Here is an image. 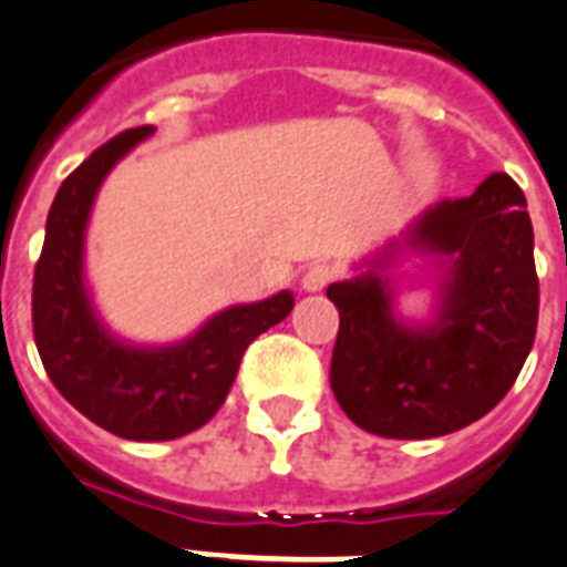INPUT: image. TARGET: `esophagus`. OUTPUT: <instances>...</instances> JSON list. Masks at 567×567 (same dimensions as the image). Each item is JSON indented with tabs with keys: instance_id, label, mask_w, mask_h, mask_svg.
<instances>
[{
	"instance_id": "1",
	"label": "esophagus",
	"mask_w": 567,
	"mask_h": 567,
	"mask_svg": "<svg viewBox=\"0 0 567 567\" xmlns=\"http://www.w3.org/2000/svg\"><path fill=\"white\" fill-rule=\"evenodd\" d=\"M332 279V270L327 265H312L306 274H302L300 285H302V291H309V293H318L323 291L327 285H330Z\"/></svg>"
}]
</instances>
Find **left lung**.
<instances>
[{
  "mask_svg": "<svg viewBox=\"0 0 567 567\" xmlns=\"http://www.w3.org/2000/svg\"><path fill=\"white\" fill-rule=\"evenodd\" d=\"M533 244L524 189L494 172L470 198L425 207L357 276L332 282L330 386L351 422L378 437L431 440L491 413L533 351ZM410 254L435 274L425 322L398 312L394 270Z\"/></svg>",
  "mask_w": 567,
  "mask_h": 567,
  "instance_id": "obj_1",
  "label": "left lung"
}]
</instances>
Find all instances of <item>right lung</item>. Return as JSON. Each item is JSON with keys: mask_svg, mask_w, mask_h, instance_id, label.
<instances>
[{"mask_svg": "<svg viewBox=\"0 0 567 567\" xmlns=\"http://www.w3.org/2000/svg\"><path fill=\"white\" fill-rule=\"evenodd\" d=\"M148 136L154 127L121 133L59 187L32 288L34 344L53 386L94 425L136 443L205 425L223 408L249 341L293 309L291 291L228 306L168 344H136L103 323L85 279L89 219L106 175Z\"/></svg>", "mask_w": 567, "mask_h": 567, "instance_id": "obj_1", "label": "right lung"}]
</instances>
